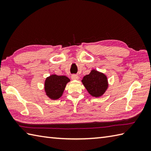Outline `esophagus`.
<instances>
[{"label":"esophagus","instance_id":"1","mask_svg":"<svg viewBox=\"0 0 151 151\" xmlns=\"http://www.w3.org/2000/svg\"><path fill=\"white\" fill-rule=\"evenodd\" d=\"M71 79L73 80V81H77V80H78V76L76 75H72Z\"/></svg>","mask_w":151,"mask_h":151}]
</instances>
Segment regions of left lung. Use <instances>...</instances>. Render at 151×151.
Instances as JSON below:
<instances>
[{
  "mask_svg": "<svg viewBox=\"0 0 151 151\" xmlns=\"http://www.w3.org/2000/svg\"><path fill=\"white\" fill-rule=\"evenodd\" d=\"M81 82L89 94L96 98L103 95L109 86L107 76L96 69H92L89 75L83 77Z\"/></svg>",
  "mask_w": 151,
  "mask_h": 151,
  "instance_id": "left-lung-1",
  "label": "left lung"
}]
</instances>
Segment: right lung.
Wrapping results in <instances>:
<instances>
[{
	"label": "right lung",
	"instance_id": "add662e5",
	"mask_svg": "<svg viewBox=\"0 0 151 151\" xmlns=\"http://www.w3.org/2000/svg\"><path fill=\"white\" fill-rule=\"evenodd\" d=\"M70 81L66 76L50 75L44 82L45 93L51 100H58L62 96L67 84Z\"/></svg>",
	"mask_w": 151,
	"mask_h": 151
}]
</instances>
